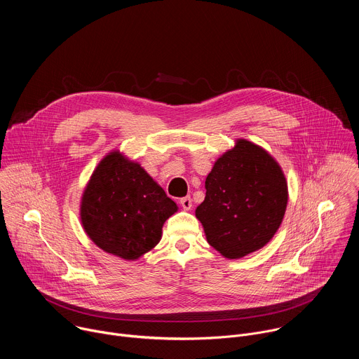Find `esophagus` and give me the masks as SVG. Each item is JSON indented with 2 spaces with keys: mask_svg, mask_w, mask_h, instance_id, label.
Wrapping results in <instances>:
<instances>
[{
  "mask_svg": "<svg viewBox=\"0 0 359 359\" xmlns=\"http://www.w3.org/2000/svg\"><path fill=\"white\" fill-rule=\"evenodd\" d=\"M180 204H182V208H183L184 210H190V209H191V206H193V203H191L190 196L182 197V198H180Z\"/></svg>",
  "mask_w": 359,
  "mask_h": 359,
  "instance_id": "1",
  "label": "esophagus"
}]
</instances>
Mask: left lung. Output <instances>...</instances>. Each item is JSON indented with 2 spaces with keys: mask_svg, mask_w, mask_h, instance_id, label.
<instances>
[{
  "mask_svg": "<svg viewBox=\"0 0 359 359\" xmlns=\"http://www.w3.org/2000/svg\"><path fill=\"white\" fill-rule=\"evenodd\" d=\"M206 197L196 209L206 238L227 259L262 248L278 230L287 208V183L260 146L240 139L215 163Z\"/></svg>",
  "mask_w": 359,
  "mask_h": 359,
  "instance_id": "1",
  "label": "left lung"
}]
</instances>
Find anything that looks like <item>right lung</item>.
Instances as JSON below:
<instances>
[{
	"mask_svg": "<svg viewBox=\"0 0 359 359\" xmlns=\"http://www.w3.org/2000/svg\"><path fill=\"white\" fill-rule=\"evenodd\" d=\"M176 203L137 165L112 151L95 169L82 197L81 220L92 241L125 260L155 247Z\"/></svg>",
	"mask_w": 359,
	"mask_h": 359,
	"instance_id": "obj_1",
	"label": "right lung"
}]
</instances>
